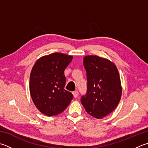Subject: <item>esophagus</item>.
<instances>
[{
	"instance_id": "1",
	"label": "esophagus",
	"mask_w": 148,
	"mask_h": 148,
	"mask_svg": "<svg viewBox=\"0 0 148 148\" xmlns=\"http://www.w3.org/2000/svg\"><path fill=\"white\" fill-rule=\"evenodd\" d=\"M72 94H73L74 98H77V96H78V91H77V90H74V92H72Z\"/></svg>"
}]
</instances>
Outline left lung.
Instances as JSON below:
<instances>
[{"mask_svg": "<svg viewBox=\"0 0 148 148\" xmlns=\"http://www.w3.org/2000/svg\"><path fill=\"white\" fill-rule=\"evenodd\" d=\"M87 72V90L81 102L88 114L102 119L117 107L122 96L120 76L114 64L97 56L83 59Z\"/></svg>", "mask_w": 148, "mask_h": 148, "instance_id": "left-lung-1", "label": "left lung"}]
</instances>
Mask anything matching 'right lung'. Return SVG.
<instances>
[{"instance_id": "1", "label": "right lung", "mask_w": 148, "mask_h": 148, "mask_svg": "<svg viewBox=\"0 0 148 148\" xmlns=\"http://www.w3.org/2000/svg\"><path fill=\"white\" fill-rule=\"evenodd\" d=\"M72 56L53 53L37 60L29 76V92L35 106L48 116L62 112L71 103L73 95L65 90L64 71Z\"/></svg>"}]
</instances>
